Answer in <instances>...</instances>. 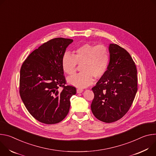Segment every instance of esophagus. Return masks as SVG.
Here are the masks:
<instances>
[{
    "label": "esophagus",
    "mask_w": 156,
    "mask_h": 156,
    "mask_svg": "<svg viewBox=\"0 0 156 156\" xmlns=\"http://www.w3.org/2000/svg\"><path fill=\"white\" fill-rule=\"evenodd\" d=\"M82 92H83V90L82 89H77V93H78V94H80Z\"/></svg>",
    "instance_id": "34e87169"
}]
</instances>
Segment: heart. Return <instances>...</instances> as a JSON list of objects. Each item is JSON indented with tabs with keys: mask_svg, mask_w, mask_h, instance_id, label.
<instances>
[{
	"mask_svg": "<svg viewBox=\"0 0 156 156\" xmlns=\"http://www.w3.org/2000/svg\"><path fill=\"white\" fill-rule=\"evenodd\" d=\"M110 62L108 49L103 45L85 43L77 47L72 55L68 52L62 55L61 66L63 71L73 75L77 64L80 66V73L69 77L67 82L79 88H85L92 84L93 76L100 78L105 74Z\"/></svg>",
	"mask_w": 156,
	"mask_h": 156,
	"instance_id": "1",
	"label": "heart"
}]
</instances>
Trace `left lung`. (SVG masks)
<instances>
[{
    "label": "left lung",
    "mask_w": 156,
    "mask_h": 156,
    "mask_svg": "<svg viewBox=\"0 0 156 156\" xmlns=\"http://www.w3.org/2000/svg\"><path fill=\"white\" fill-rule=\"evenodd\" d=\"M107 71L92 90L94 115L105 123L122 118L129 110L137 90V69L128 52L116 44H110Z\"/></svg>",
    "instance_id": "obj_1"
}]
</instances>
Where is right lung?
<instances>
[{"mask_svg":"<svg viewBox=\"0 0 156 156\" xmlns=\"http://www.w3.org/2000/svg\"><path fill=\"white\" fill-rule=\"evenodd\" d=\"M73 40L52 39L34 50L20 69V95L29 113L40 122L52 125L67 116L76 89L67 85L61 59ZM63 87L61 92L58 90Z\"/></svg>","mask_w":156,"mask_h":156,"instance_id":"1","label":"right lung"}]
</instances>
